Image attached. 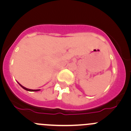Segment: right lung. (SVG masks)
Returning a JSON list of instances; mask_svg holds the SVG:
<instances>
[{
  "instance_id": "obj_1",
  "label": "right lung",
  "mask_w": 131,
  "mask_h": 131,
  "mask_svg": "<svg viewBox=\"0 0 131 131\" xmlns=\"http://www.w3.org/2000/svg\"><path fill=\"white\" fill-rule=\"evenodd\" d=\"M18 84H19V85H20V86L22 88H23V89H24L25 90H26V91H31V92H34V91H40V89H28V88H25V87L23 86V85H22L21 84H19V83L18 82Z\"/></svg>"
}]
</instances>
